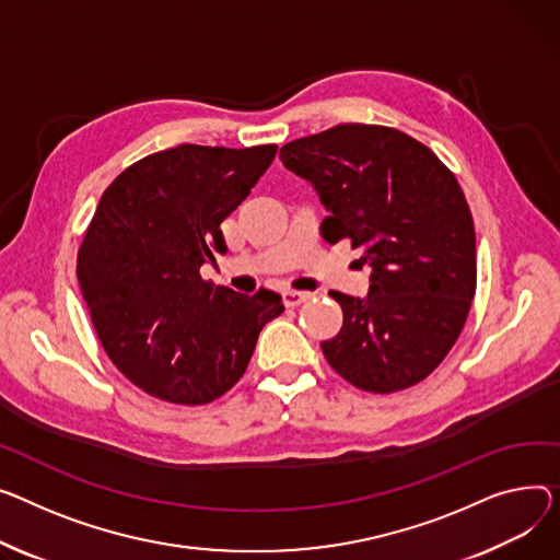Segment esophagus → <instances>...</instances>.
Instances as JSON below:
<instances>
[{"instance_id":"obj_1","label":"esophagus","mask_w":560,"mask_h":560,"mask_svg":"<svg viewBox=\"0 0 560 560\" xmlns=\"http://www.w3.org/2000/svg\"><path fill=\"white\" fill-rule=\"evenodd\" d=\"M306 300H311V292H302V290H285V292H283V304H285L288 308L300 306V304H304Z\"/></svg>"}]
</instances>
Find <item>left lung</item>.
Returning a JSON list of instances; mask_svg holds the SVG:
<instances>
[{
    "label": "left lung",
    "mask_w": 560,
    "mask_h": 560,
    "mask_svg": "<svg viewBox=\"0 0 560 560\" xmlns=\"http://www.w3.org/2000/svg\"><path fill=\"white\" fill-rule=\"evenodd\" d=\"M283 166L306 179L328 215L322 236L351 241L371 268L366 296L330 290L345 322L322 342L358 389L392 394L448 355L475 296V228L455 175L409 135L342 124L290 141Z\"/></svg>",
    "instance_id": "1"
}]
</instances>
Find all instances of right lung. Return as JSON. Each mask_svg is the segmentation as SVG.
I'll return each instance as SVG.
<instances>
[{
    "label": "right lung",
    "instance_id": "1",
    "mask_svg": "<svg viewBox=\"0 0 560 560\" xmlns=\"http://www.w3.org/2000/svg\"><path fill=\"white\" fill-rule=\"evenodd\" d=\"M277 145L182 143L112 182L79 249L98 340L145 394L205 405L245 374L258 332L283 313L270 290L241 294L200 277L225 220L268 171Z\"/></svg>",
    "mask_w": 560,
    "mask_h": 560
}]
</instances>
